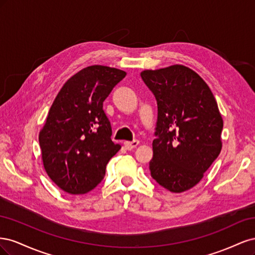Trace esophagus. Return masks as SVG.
Segmentation results:
<instances>
[{
  "label": "esophagus",
  "instance_id": "esophagus-1",
  "mask_svg": "<svg viewBox=\"0 0 255 255\" xmlns=\"http://www.w3.org/2000/svg\"><path fill=\"white\" fill-rule=\"evenodd\" d=\"M138 143H139V141H138V140L125 141V146L127 148V150H132V149L136 148V146L138 145Z\"/></svg>",
  "mask_w": 255,
  "mask_h": 255
}]
</instances>
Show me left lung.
I'll list each match as a JSON object with an SVG mask.
<instances>
[{
    "mask_svg": "<svg viewBox=\"0 0 255 255\" xmlns=\"http://www.w3.org/2000/svg\"><path fill=\"white\" fill-rule=\"evenodd\" d=\"M157 103L151 176L171 192L192 188L221 151L223 121L213 92L191 69L140 73Z\"/></svg>",
    "mask_w": 255,
    "mask_h": 255,
    "instance_id": "left-lung-1",
    "label": "left lung"
}]
</instances>
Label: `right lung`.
<instances>
[{
  "label": "right lung",
  "instance_id": "1",
  "mask_svg": "<svg viewBox=\"0 0 255 255\" xmlns=\"http://www.w3.org/2000/svg\"><path fill=\"white\" fill-rule=\"evenodd\" d=\"M126 75L116 68L87 67L69 79L54 100L39 144L45 171L68 194L97 187L109 160L121 149L111 138L103 102Z\"/></svg>",
  "mask_w": 255,
  "mask_h": 255
}]
</instances>
